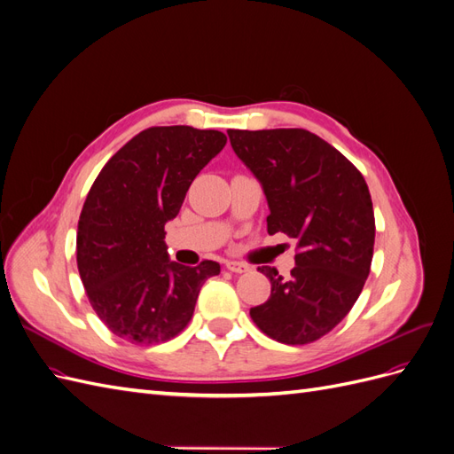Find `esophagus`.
Here are the masks:
<instances>
[{
	"label": "esophagus",
	"instance_id": "esophagus-1",
	"mask_svg": "<svg viewBox=\"0 0 454 454\" xmlns=\"http://www.w3.org/2000/svg\"><path fill=\"white\" fill-rule=\"evenodd\" d=\"M225 267H227L231 272H246V270H250V265H248V263H242V261H232V259L227 261Z\"/></svg>",
	"mask_w": 454,
	"mask_h": 454
}]
</instances>
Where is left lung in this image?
<instances>
[{"instance_id":"obj_1","label":"left lung","mask_w":454,"mask_h":454,"mask_svg":"<svg viewBox=\"0 0 454 454\" xmlns=\"http://www.w3.org/2000/svg\"><path fill=\"white\" fill-rule=\"evenodd\" d=\"M227 134L263 185L269 235L297 239L290 277L257 267L270 280V297L250 316L270 339L309 345L345 318L369 277L375 214L367 184L340 151L305 129Z\"/></svg>"}]
</instances>
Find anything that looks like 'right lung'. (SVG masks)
<instances>
[{
    "label": "right lung",
    "mask_w": 454,
    "mask_h": 454,
    "mask_svg": "<svg viewBox=\"0 0 454 454\" xmlns=\"http://www.w3.org/2000/svg\"><path fill=\"white\" fill-rule=\"evenodd\" d=\"M227 144L219 130L151 127L96 177L77 225V269L94 312L114 335L155 345L182 333L219 263L170 261L164 225L189 185Z\"/></svg>",
    "instance_id": "obj_1"
}]
</instances>
